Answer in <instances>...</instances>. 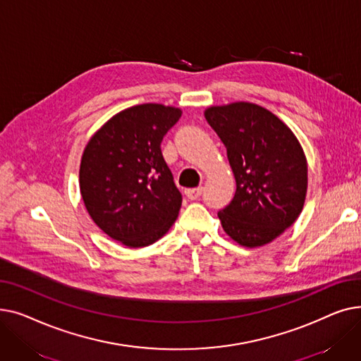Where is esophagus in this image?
Segmentation results:
<instances>
[{
    "instance_id": "esophagus-1",
    "label": "esophagus",
    "mask_w": 361,
    "mask_h": 361,
    "mask_svg": "<svg viewBox=\"0 0 361 361\" xmlns=\"http://www.w3.org/2000/svg\"><path fill=\"white\" fill-rule=\"evenodd\" d=\"M203 193V188L202 187H197V188H188V190H185V196L190 199V200H196L202 196Z\"/></svg>"
}]
</instances>
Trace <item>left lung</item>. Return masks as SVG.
I'll return each mask as SVG.
<instances>
[{"mask_svg": "<svg viewBox=\"0 0 361 361\" xmlns=\"http://www.w3.org/2000/svg\"><path fill=\"white\" fill-rule=\"evenodd\" d=\"M204 118L235 177L233 200L218 212L224 231L245 247L263 245L298 218L307 192V161L293 131L250 102L211 106Z\"/></svg>", "mask_w": 361, "mask_h": 361, "instance_id": "1", "label": "left lung"}]
</instances>
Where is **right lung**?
<instances>
[{"label": "right lung", "mask_w": 361, "mask_h": 361, "mask_svg": "<svg viewBox=\"0 0 361 361\" xmlns=\"http://www.w3.org/2000/svg\"><path fill=\"white\" fill-rule=\"evenodd\" d=\"M181 117L161 104L131 106L89 140L80 164V192L90 218L112 240L145 247L174 224L183 196L161 150Z\"/></svg>", "instance_id": "right-lung-1"}]
</instances>
